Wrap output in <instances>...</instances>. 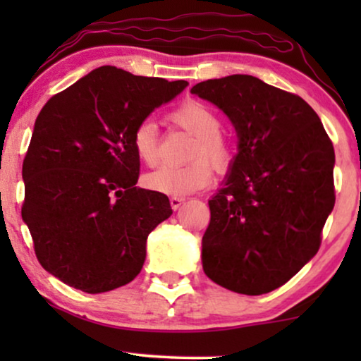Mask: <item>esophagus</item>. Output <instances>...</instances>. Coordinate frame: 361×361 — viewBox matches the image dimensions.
Instances as JSON below:
<instances>
[{
    "mask_svg": "<svg viewBox=\"0 0 361 361\" xmlns=\"http://www.w3.org/2000/svg\"><path fill=\"white\" fill-rule=\"evenodd\" d=\"M184 202H185V197H171V207L174 210H179Z\"/></svg>",
    "mask_w": 361,
    "mask_h": 361,
    "instance_id": "obj_1",
    "label": "esophagus"
}]
</instances>
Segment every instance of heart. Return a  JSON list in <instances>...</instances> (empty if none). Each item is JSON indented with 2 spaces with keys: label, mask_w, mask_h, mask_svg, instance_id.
<instances>
[{
  "label": "heart",
  "mask_w": 361,
  "mask_h": 361,
  "mask_svg": "<svg viewBox=\"0 0 361 361\" xmlns=\"http://www.w3.org/2000/svg\"><path fill=\"white\" fill-rule=\"evenodd\" d=\"M171 120L195 136L187 152V159L190 162L182 166H162L145 176V184L147 189L161 194L184 197L210 184L214 179L211 164L219 172L228 169L233 161V147L220 133V116L205 103L197 100L180 103L171 111ZM133 147L142 164H157L159 128L152 118H145L137 123L133 131Z\"/></svg>",
  "instance_id": "obj_1"
}]
</instances>
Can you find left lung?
<instances>
[{"mask_svg": "<svg viewBox=\"0 0 361 361\" xmlns=\"http://www.w3.org/2000/svg\"><path fill=\"white\" fill-rule=\"evenodd\" d=\"M190 92L219 106L238 136L230 176L209 200L204 273L233 293H271L320 248L335 204L332 141L309 103L253 75Z\"/></svg>", "mask_w": 361, "mask_h": 361, "instance_id": "8db88e82", "label": "left lung"}]
</instances>
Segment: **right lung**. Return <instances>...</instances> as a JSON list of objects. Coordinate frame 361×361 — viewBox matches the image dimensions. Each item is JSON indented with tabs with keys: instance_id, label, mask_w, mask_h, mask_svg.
<instances>
[{
	"instance_id": "1",
	"label": "right lung",
	"mask_w": 361,
	"mask_h": 361,
	"mask_svg": "<svg viewBox=\"0 0 361 361\" xmlns=\"http://www.w3.org/2000/svg\"><path fill=\"white\" fill-rule=\"evenodd\" d=\"M189 85L98 67L54 95L23 162L21 215L39 263L88 294L131 283L169 199L136 187V125Z\"/></svg>"
}]
</instances>
